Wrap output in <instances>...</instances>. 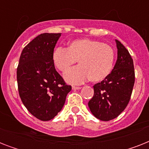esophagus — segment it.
<instances>
[{
    "label": "esophagus",
    "mask_w": 149,
    "mask_h": 149,
    "mask_svg": "<svg viewBox=\"0 0 149 149\" xmlns=\"http://www.w3.org/2000/svg\"><path fill=\"white\" fill-rule=\"evenodd\" d=\"M72 90H79V89H81L80 86H72Z\"/></svg>",
    "instance_id": "34e87169"
}]
</instances>
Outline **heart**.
Masks as SVG:
<instances>
[{"label": "heart", "mask_w": 149, "mask_h": 149, "mask_svg": "<svg viewBox=\"0 0 149 149\" xmlns=\"http://www.w3.org/2000/svg\"><path fill=\"white\" fill-rule=\"evenodd\" d=\"M54 65L61 72H65L77 61L79 66L65 73L66 81L79 84L90 79L97 83L108 77L113 70L114 52L111 46L91 39L72 41L68 49L57 48L52 54Z\"/></svg>", "instance_id": "1"}]
</instances>
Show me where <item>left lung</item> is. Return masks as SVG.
I'll return each instance as SVG.
<instances>
[{
  "label": "left lung",
  "instance_id": "obj_1",
  "mask_svg": "<svg viewBox=\"0 0 149 149\" xmlns=\"http://www.w3.org/2000/svg\"><path fill=\"white\" fill-rule=\"evenodd\" d=\"M118 59L108 77L93 86V97L89 101L91 113L108 121L117 118L129 103L134 84L133 59L129 52L116 40Z\"/></svg>",
  "mask_w": 149,
  "mask_h": 149
}]
</instances>
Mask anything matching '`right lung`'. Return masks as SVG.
Returning a JSON list of instances; mask_svg holds the SVG:
<instances>
[{
	"label": "right lung",
	"mask_w": 149,
	"mask_h": 149,
	"mask_svg": "<svg viewBox=\"0 0 149 149\" xmlns=\"http://www.w3.org/2000/svg\"><path fill=\"white\" fill-rule=\"evenodd\" d=\"M61 33H43L23 49L17 68L19 96L27 110L41 120L56 117L72 86L55 69L52 54Z\"/></svg>",
	"instance_id": "1"
}]
</instances>
